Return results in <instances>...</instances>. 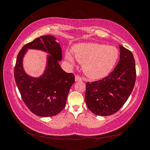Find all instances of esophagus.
<instances>
[{"instance_id": "obj_1", "label": "esophagus", "mask_w": 150, "mask_h": 150, "mask_svg": "<svg viewBox=\"0 0 150 150\" xmlns=\"http://www.w3.org/2000/svg\"><path fill=\"white\" fill-rule=\"evenodd\" d=\"M75 80L76 82H77V81H82V78L80 77L79 76L76 75L75 77Z\"/></svg>"}]
</instances>
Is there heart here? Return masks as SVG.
Returning a JSON list of instances; mask_svg holds the SVG:
<instances>
[{
    "mask_svg": "<svg viewBox=\"0 0 150 150\" xmlns=\"http://www.w3.org/2000/svg\"><path fill=\"white\" fill-rule=\"evenodd\" d=\"M74 57L69 51L65 58L70 67L75 65V58L82 64L85 74L91 79H100L107 75L117 62L119 52L112 45L98 43H82L73 48Z\"/></svg>",
    "mask_w": 150,
    "mask_h": 150,
    "instance_id": "1",
    "label": "heart"
}]
</instances>
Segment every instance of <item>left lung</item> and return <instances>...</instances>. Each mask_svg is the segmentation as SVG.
Masks as SVG:
<instances>
[{"mask_svg": "<svg viewBox=\"0 0 150 150\" xmlns=\"http://www.w3.org/2000/svg\"><path fill=\"white\" fill-rule=\"evenodd\" d=\"M119 47L120 60L115 69L102 80L86 84L85 102L96 115L109 116L118 111L135 85L136 64L132 53L121 45Z\"/></svg>", "mask_w": 150, "mask_h": 150, "instance_id": "left-lung-1", "label": "left lung"}]
</instances>
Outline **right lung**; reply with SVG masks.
<instances>
[{
  "mask_svg": "<svg viewBox=\"0 0 150 150\" xmlns=\"http://www.w3.org/2000/svg\"><path fill=\"white\" fill-rule=\"evenodd\" d=\"M28 49L44 51L47 65L42 75L34 78L27 74L23 67L24 55ZM62 50L53 35H43L22 47L16 58L14 79L22 100L35 115L47 117L59 114L64 108L70 88L75 83L73 73L62 69L59 62Z\"/></svg>",
  "mask_w": 150,
  "mask_h": 150,
  "instance_id": "add662e5",
  "label": "right lung"
}]
</instances>
